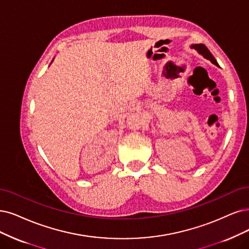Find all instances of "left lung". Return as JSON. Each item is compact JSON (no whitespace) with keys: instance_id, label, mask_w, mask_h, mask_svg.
Wrapping results in <instances>:
<instances>
[{"instance_id":"obj_1","label":"left lung","mask_w":249,"mask_h":249,"mask_svg":"<svg viewBox=\"0 0 249 249\" xmlns=\"http://www.w3.org/2000/svg\"><path fill=\"white\" fill-rule=\"evenodd\" d=\"M192 48L196 49L200 54L203 55V56H204L206 59H209L213 64H215L216 67H218V63L216 62L215 58L213 57V55L210 53V51L208 50V48L206 47V46H205L204 44H195V45H192Z\"/></svg>"}]
</instances>
